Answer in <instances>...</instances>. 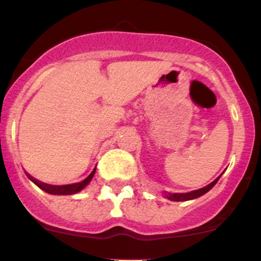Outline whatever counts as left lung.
Returning a JSON list of instances; mask_svg holds the SVG:
<instances>
[{
    "label": "left lung",
    "mask_w": 261,
    "mask_h": 261,
    "mask_svg": "<svg viewBox=\"0 0 261 261\" xmlns=\"http://www.w3.org/2000/svg\"><path fill=\"white\" fill-rule=\"evenodd\" d=\"M217 178L216 180H214L212 182H210L208 185H206V187H203L201 189H197V190H194V191H190V193H175V194H172V193H167L166 194V197L167 199L172 200V201H188V200H193V199H196V197H200L203 194L207 193L208 190H211L212 188L215 187V184L218 181Z\"/></svg>",
    "instance_id": "8db88e82"
}]
</instances>
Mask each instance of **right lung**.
<instances>
[{
    "label": "right lung",
    "instance_id": "right-lung-1",
    "mask_svg": "<svg viewBox=\"0 0 261 261\" xmlns=\"http://www.w3.org/2000/svg\"><path fill=\"white\" fill-rule=\"evenodd\" d=\"M94 173H95V169L93 170L91 174L87 176L85 180L80 182H74V184H67V185H50V184H46V182L39 181L38 179L33 178V176L29 174H28V178L31 179L35 185H38L41 190H44L45 193L47 194H53V195H72V194L79 193V191L82 190V189H85L87 185L89 184V181L92 180Z\"/></svg>",
    "mask_w": 261,
    "mask_h": 261
}]
</instances>
